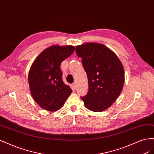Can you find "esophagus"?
Wrapping results in <instances>:
<instances>
[{
  "label": "esophagus",
  "mask_w": 154,
  "mask_h": 154,
  "mask_svg": "<svg viewBox=\"0 0 154 154\" xmlns=\"http://www.w3.org/2000/svg\"><path fill=\"white\" fill-rule=\"evenodd\" d=\"M71 87H72V89H73V90H75V89H76V83H74L73 84H72Z\"/></svg>",
  "instance_id": "1"
}]
</instances>
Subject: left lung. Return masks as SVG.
Masks as SVG:
<instances>
[{
  "label": "left lung",
  "mask_w": 154,
  "mask_h": 154,
  "mask_svg": "<svg viewBox=\"0 0 154 154\" xmlns=\"http://www.w3.org/2000/svg\"><path fill=\"white\" fill-rule=\"evenodd\" d=\"M76 53L82 59L88 78V92L81 97L85 106L96 112L107 109L123 89L125 72L122 62L112 51L98 43L77 45Z\"/></svg>",
  "instance_id": "obj_1"
}]
</instances>
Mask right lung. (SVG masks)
<instances>
[{
	"mask_svg": "<svg viewBox=\"0 0 154 154\" xmlns=\"http://www.w3.org/2000/svg\"><path fill=\"white\" fill-rule=\"evenodd\" d=\"M74 49L72 45H52L44 50L32 63L28 74L30 92L42 109L57 111L71 94L72 89L62 80L60 65Z\"/></svg>",
	"mask_w": 154,
	"mask_h": 154,
	"instance_id": "add662e5",
	"label": "right lung"
}]
</instances>
